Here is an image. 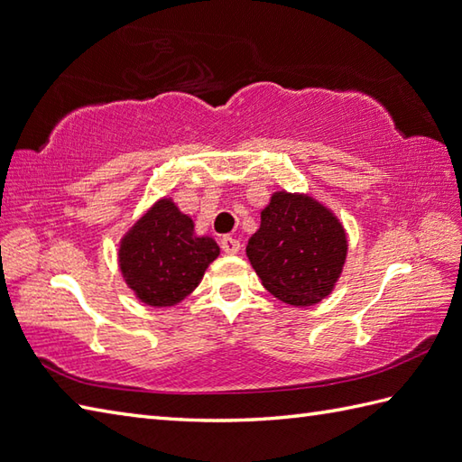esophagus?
I'll use <instances>...</instances> for the list:
<instances>
[{"mask_svg":"<svg viewBox=\"0 0 462 462\" xmlns=\"http://www.w3.org/2000/svg\"><path fill=\"white\" fill-rule=\"evenodd\" d=\"M220 244H222V250L226 252V254H230V255L240 252V242L236 240V238H232V236H224Z\"/></svg>","mask_w":462,"mask_h":462,"instance_id":"obj_1","label":"esophagus"}]
</instances>
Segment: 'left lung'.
<instances>
[{
  "mask_svg": "<svg viewBox=\"0 0 462 462\" xmlns=\"http://www.w3.org/2000/svg\"><path fill=\"white\" fill-rule=\"evenodd\" d=\"M245 254L263 287L280 301L310 307L335 289L348 238L335 212L301 192L277 190L262 210Z\"/></svg>",
  "mask_w": 462,
  "mask_h": 462,
  "instance_id": "8db88e82",
  "label": "left lung"
}]
</instances>
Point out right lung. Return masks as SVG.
Segmentation results:
<instances>
[{
    "mask_svg": "<svg viewBox=\"0 0 462 462\" xmlns=\"http://www.w3.org/2000/svg\"><path fill=\"white\" fill-rule=\"evenodd\" d=\"M218 254V244L210 236H197L192 218L165 197L124 234L117 262L139 301L175 307L195 291Z\"/></svg>",
    "mask_w": 462,
    "mask_h": 462,
    "instance_id": "1",
    "label": "right lung"
}]
</instances>
